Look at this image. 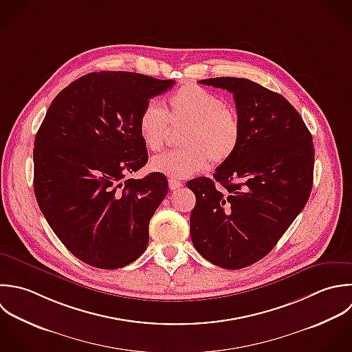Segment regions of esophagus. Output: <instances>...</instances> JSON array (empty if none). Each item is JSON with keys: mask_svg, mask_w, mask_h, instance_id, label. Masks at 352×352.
Listing matches in <instances>:
<instances>
[{"mask_svg": "<svg viewBox=\"0 0 352 352\" xmlns=\"http://www.w3.org/2000/svg\"><path fill=\"white\" fill-rule=\"evenodd\" d=\"M168 186H170L171 190H175V189H178V188L182 186V182L178 181V179H175V178H170V179H168Z\"/></svg>", "mask_w": 352, "mask_h": 352, "instance_id": "34e87169", "label": "esophagus"}]
</instances>
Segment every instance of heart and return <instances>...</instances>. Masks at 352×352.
Returning a JSON list of instances; mask_svg holds the SVG:
<instances>
[{"instance_id":"heart-1","label":"heart","mask_w":352,"mask_h":352,"mask_svg":"<svg viewBox=\"0 0 352 352\" xmlns=\"http://www.w3.org/2000/svg\"><path fill=\"white\" fill-rule=\"evenodd\" d=\"M170 111L149 101L138 118L142 142L151 151H159L166 142L168 122L185 123L178 142L182 145L155 156L152 170L174 178H186L203 170L208 159L214 164L229 160L241 140V124L236 112L225 107L223 100L196 85L186 83L168 98Z\"/></svg>"}]
</instances>
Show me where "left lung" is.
<instances>
[{"instance_id": "1", "label": "left lung", "mask_w": 352, "mask_h": 352, "mask_svg": "<svg viewBox=\"0 0 352 352\" xmlns=\"http://www.w3.org/2000/svg\"><path fill=\"white\" fill-rule=\"evenodd\" d=\"M199 82L233 93L241 140L214 179L186 182L196 196L190 237L208 262L237 270L265 258L305 208L314 178L313 137L285 97L256 82Z\"/></svg>"}]
</instances>
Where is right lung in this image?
I'll return each instance as SVG.
<instances>
[{"mask_svg": "<svg viewBox=\"0 0 352 352\" xmlns=\"http://www.w3.org/2000/svg\"><path fill=\"white\" fill-rule=\"evenodd\" d=\"M127 71L78 78L52 101L34 141V193L49 226L79 261L105 270L138 259L168 192L164 174L126 177L148 162L138 118L174 86Z\"/></svg>", "mask_w": 352, "mask_h": 352, "instance_id": "add662e5", "label": "right lung"}]
</instances>
